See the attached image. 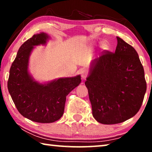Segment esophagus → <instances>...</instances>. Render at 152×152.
Instances as JSON below:
<instances>
[{
	"label": "esophagus",
	"mask_w": 152,
	"mask_h": 152,
	"mask_svg": "<svg viewBox=\"0 0 152 152\" xmlns=\"http://www.w3.org/2000/svg\"><path fill=\"white\" fill-rule=\"evenodd\" d=\"M80 74L83 80H85L87 76H88V72L85 69H82V70L80 71Z\"/></svg>",
	"instance_id": "1"
}]
</instances>
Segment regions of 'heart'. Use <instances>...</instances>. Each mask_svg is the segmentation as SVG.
Listing matches in <instances>:
<instances>
[{"label": "heart", "instance_id": "obj_1", "mask_svg": "<svg viewBox=\"0 0 152 152\" xmlns=\"http://www.w3.org/2000/svg\"><path fill=\"white\" fill-rule=\"evenodd\" d=\"M102 48H104V49H106L107 48V45H102Z\"/></svg>", "mask_w": 152, "mask_h": 152}]
</instances>
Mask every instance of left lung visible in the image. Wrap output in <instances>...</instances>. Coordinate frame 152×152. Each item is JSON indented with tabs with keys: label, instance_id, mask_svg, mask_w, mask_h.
Returning a JSON list of instances; mask_svg holds the SVG:
<instances>
[{
	"label": "left lung",
	"instance_id": "left-lung-1",
	"mask_svg": "<svg viewBox=\"0 0 152 152\" xmlns=\"http://www.w3.org/2000/svg\"><path fill=\"white\" fill-rule=\"evenodd\" d=\"M115 53L104 50L92 61L85 82L92 115L105 125L125 121L140 109L147 85L137 51L117 37Z\"/></svg>",
	"mask_w": 152,
	"mask_h": 152
}]
</instances>
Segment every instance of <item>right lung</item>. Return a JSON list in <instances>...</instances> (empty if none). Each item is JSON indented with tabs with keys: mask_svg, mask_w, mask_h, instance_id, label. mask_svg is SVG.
Instances as JSON below:
<instances>
[{
	"mask_svg": "<svg viewBox=\"0 0 152 152\" xmlns=\"http://www.w3.org/2000/svg\"><path fill=\"white\" fill-rule=\"evenodd\" d=\"M45 33L33 35L20 46L9 72L8 90L20 114L33 121L49 123L62 116L66 96L81 82L80 76L61 78L40 84L28 71L29 56L34 46L45 45Z\"/></svg>",
	"mask_w": 152,
	"mask_h": 152,
	"instance_id": "obj_1",
	"label": "right lung"
}]
</instances>
